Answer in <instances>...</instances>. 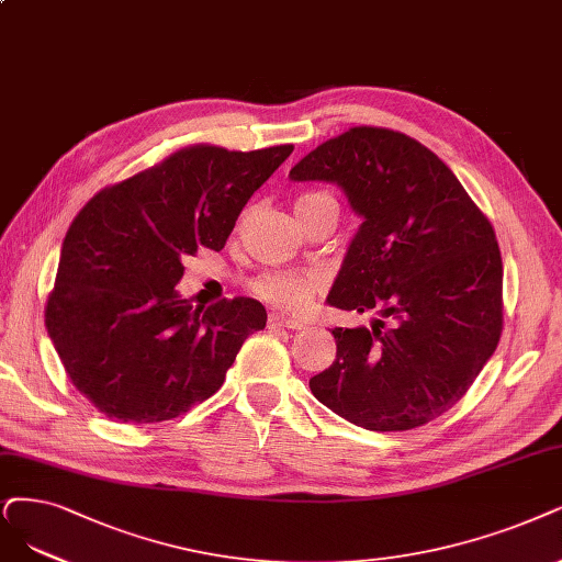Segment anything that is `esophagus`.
Wrapping results in <instances>:
<instances>
[{"label":"esophagus","mask_w":562,"mask_h":562,"mask_svg":"<svg viewBox=\"0 0 562 562\" xmlns=\"http://www.w3.org/2000/svg\"><path fill=\"white\" fill-rule=\"evenodd\" d=\"M305 324L299 322V319H289V317H282V315H270L268 317V328H289V330H301Z\"/></svg>","instance_id":"esophagus-1"}]
</instances>
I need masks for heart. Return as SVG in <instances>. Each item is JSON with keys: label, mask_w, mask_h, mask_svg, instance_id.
<instances>
[{"label": "heart", "mask_w": 562, "mask_h": 562, "mask_svg": "<svg viewBox=\"0 0 562 562\" xmlns=\"http://www.w3.org/2000/svg\"><path fill=\"white\" fill-rule=\"evenodd\" d=\"M334 205L338 207L336 199L328 192H303L296 199V213L299 217L305 213H313L317 207ZM319 278L313 273H296V270H276V273H263L252 282L255 294L284 313H303L310 303L315 301L319 292Z\"/></svg>", "instance_id": "b5f03b06"}]
</instances>
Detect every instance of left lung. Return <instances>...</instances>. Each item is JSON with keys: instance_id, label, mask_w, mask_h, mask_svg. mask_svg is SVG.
<instances>
[{"instance_id": "8db88e82", "label": "left lung", "mask_w": 562, "mask_h": 562, "mask_svg": "<svg viewBox=\"0 0 562 562\" xmlns=\"http://www.w3.org/2000/svg\"><path fill=\"white\" fill-rule=\"evenodd\" d=\"M289 178L340 184L363 217L328 303L380 315L334 328L315 398L368 430L419 428L459 403L501 342L503 259L488 217L426 145L351 127Z\"/></svg>"}]
</instances>
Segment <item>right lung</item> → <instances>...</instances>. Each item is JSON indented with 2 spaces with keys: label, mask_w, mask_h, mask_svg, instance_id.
Instances as JSON below:
<instances>
[{
  "label": "right lung",
  "mask_w": 562,
  "mask_h": 562,
  "mask_svg": "<svg viewBox=\"0 0 562 562\" xmlns=\"http://www.w3.org/2000/svg\"><path fill=\"white\" fill-rule=\"evenodd\" d=\"M294 145L240 153L187 145L103 187L71 222L46 305L71 384L109 419L180 417L224 384L245 338L266 326L255 299L192 307L184 257L224 247L245 203Z\"/></svg>",
  "instance_id": "1"
}]
</instances>
